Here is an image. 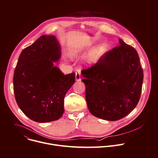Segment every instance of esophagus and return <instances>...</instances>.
Returning a JSON list of instances; mask_svg holds the SVG:
<instances>
[{
    "mask_svg": "<svg viewBox=\"0 0 158 158\" xmlns=\"http://www.w3.org/2000/svg\"><path fill=\"white\" fill-rule=\"evenodd\" d=\"M76 80L77 81H81V70L79 69L76 71Z\"/></svg>",
    "mask_w": 158,
    "mask_h": 158,
    "instance_id": "esophagus-1",
    "label": "esophagus"
}]
</instances>
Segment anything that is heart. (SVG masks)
I'll return each instance as SVG.
<instances>
[{"label":"heart","mask_w":158,"mask_h":158,"mask_svg":"<svg viewBox=\"0 0 158 158\" xmlns=\"http://www.w3.org/2000/svg\"><path fill=\"white\" fill-rule=\"evenodd\" d=\"M79 52H80L79 49H76V50H74L73 53H71V56L72 57H76V56H77V55L79 54ZM93 59H94V55H93V53H92L89 56V61H92L93 60Z\"/></svg>","instance_id":"heart-1"}]
</instances>
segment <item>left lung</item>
Instances as JSON below:
<instances>
[{
    "label": "left lung",
    "mask_w": 158,
    "mask_h": 158,
    "mask_svg": "<svg viewBox=\"0 0 158 158\" xmlns=\"http://www.w3.org/2000/svg\"><path fill=\"white\" fill-rule=\"evenodd\" d=\"M81 74L88 107L94 117L116 121L136 107L144 74L137 51L122 39Z\"/></svg>",
    "instance_id": "left-lung-1"
}]
</instances>
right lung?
Instances as JSON below:
<instances>
[{
	"mask_svg": "<svg viewBox=\"0 0 158 158\" xmlns=\"http://www.w3.org/2000/svg\"><path fill=\"white\" fill-rule=\"evenodd\" d=\"M60 56V46L53 35L40 36L19 55L14 93L19 108L35 122L55 121L64 113V97L75 82V73L64 75L54 66Z\"/></svg>",
	"mask_w": 158,
	"mask_h": 158,
	"instance_id": "add662e5",
	"label": "right lung"
}]
</instances>
